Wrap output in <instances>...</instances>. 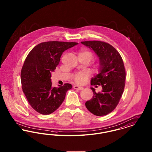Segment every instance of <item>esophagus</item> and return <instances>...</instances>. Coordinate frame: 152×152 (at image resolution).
<instances>
[{"label": "esophagus", "instance_id": "34e87169", "mask_svg": "<svg viewBox=\"0 0 152 152\" xmlns=\"http://www.w3.org/2000/svg\"><path fill=\"white\" fill-rule=\"evenodd\" d=\"M73 88H74L75 89H77V90H79V91L83 90V89H84L83 87H79V86H73Z\"/></svg>", "mask_w": 152, "mask_h": 152}]
</instances>
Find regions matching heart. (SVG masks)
Here are the masks:
<instances>
[{
    "label": "heart",
    "mask_w": 152,
    "mask_h": 152,
    "mask_svg": "<svg viewBox=\"0 0 152 152\" xmlns=\"http://www.w3.org/2000/svg\"><path fill=\"white\" fill-rule=\"evenodd\" d=\"M79 55L84 56L89 58L90 60L94 57V54L92 52L88 50H81L79 52ZM90 76V73L87 71H80L75 73L73 75V79L79 84H82L86 82L89 77Z\"/></svg>",
    "instance_id": "obj_1"
}]
</instances>
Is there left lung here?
Returning <instances> with one entry per match:
<instances>
[{
  "label": "left lung",
  "instance_id": "1",
  "mask_svg": "<svg viewBox=\"0 0 152 152\" xmlns=\"http://www.w3.org/2000/svg\"><path fill=\"white\" fill-rule=\"evenodd\" d=\"M81 44L92 49L100 60L99 73L91 80L92 86H101V92L94 88L92 98L86 102L88 110L97 116L107 115L116 108L125 87L126 72L123 59L110 44L101 41H86Z\"/></svg>",
  "mask_w": 152,
  "mask_h": 152
}]
</instances>
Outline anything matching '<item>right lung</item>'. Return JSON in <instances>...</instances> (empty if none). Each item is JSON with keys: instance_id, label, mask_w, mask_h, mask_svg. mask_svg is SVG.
Wrapping results in <instances>:
<instances>
[{"instance_id": "1", "label": "right lung", "mask_w": 152, "mask_h": 152, "mask_svg": "<svg viewBox=\"0 0 152 152\" xmlns=\"http://www.w3.org/2000/svg\"><path fill=\"white\" fill-rule=\"evenodd\" d=\"M52 41L37 44L26 58L21 71L23 92L31 107L42 115L55 112L64 100L71 84L53 87L51 72L58 65L63 53L77 44Z\"/></svg>"}]
</instances>
